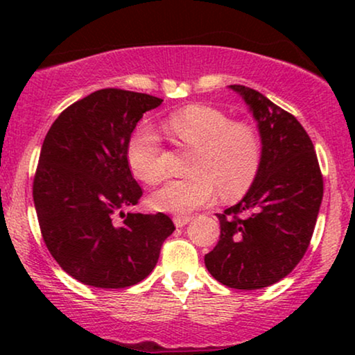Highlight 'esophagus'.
<instances>
[{"label":"esophagus","instance_id":"1","mask_svg":"<svg viewBox=\"0 0 355 355\" xmlns=\"http://www.w3.org/2000/svg\"><path fill=\"white\" fill-rule=\"evenodd\" d=\"M192 218L191 216H182V215H178V216H174L173 218V221H174V225H176V227H182V226H186L189 221H191Z\"/></svg>","mask_w":355,"mask_h":355}]
</instances>
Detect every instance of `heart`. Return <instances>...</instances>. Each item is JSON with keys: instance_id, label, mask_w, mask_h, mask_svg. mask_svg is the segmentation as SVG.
Instances as JSON below:
<instances>
[{"instance_id": "b5f03b06", "label": "heart", "mask_w": 355, "mask_h": 355, "mask_svg": "<svg viewBox=\"0 0 355 355\" xmlns=\"http://www.w3.org/2000/svg\"><path fill=\"white\" fill-rule=\"evenodd\" d=\"M168 130L178 144L196 150L192 176L168 179L150 196L159 211L186 215L210 203L218 187L223 197L241 196L250 187L261 164V140L249 124L207 105H191L168 118ZM128 162L135 178L155 184L164 174L163 145L157 129L142 124L128 144Z\"/></svg>"}]
</instances>
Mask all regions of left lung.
Wrapping results in <instances>:
<instances>
[{
  "mask_svg": "<svg viewBox=\"0 0 355 355\" xmlns=\"http://www.w3.org/2000/svg\"><path fill=\"white\" fill-rule=\"evenodd\" d=\"M254 114L261 164L249 192L218 213L221 234L205 255L213 278L234 289L278 283L302 260L323 198V176L309 134L293 114L245 85H230Z\"/></svg>",
  "mask_w": 355,
  "mask_h": 355,
  "instance_id": "obj_1",
  "label": "left lung"
}]
</instances>
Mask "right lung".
<instances>
[{
    "label": "right lung",
    "instance_id": "obj_1",
    "mask_svg": "<svg viewBox=\"0 0 355 355\" xmlns=\"http://www.w3.org/2000/svg\"><path fill=\"white\" fill-rule=\"evenodd\" d=\"M162 101L96 90L67 106L43 140L33 178L38 225L53 259L80 283L101 289L140 283L176 230L164 213L123 211L142 197L128 162L130 134Z\"/></svg>",
    "mask_w": 355,
    "mask_h": 355
}]
</instances>
